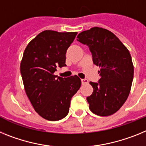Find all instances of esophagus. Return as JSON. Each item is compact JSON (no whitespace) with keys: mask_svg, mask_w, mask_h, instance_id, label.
Instances as JSON below:
<instances>
[{"mask_svg":"<svg viewBox=\"0 0 146 146\" xmlns=\"http://www.w3.org/2000/svg\"><path fill=\"white\" fill-rule=\"evenodd\" d=\"M87 83H88V80H87V78H83V79H82V84H87Z\"/></svg>","mask_w":146,"mask_h":146,"instance_id":"esophagus-1","label":"esophagus"}]
</instances>
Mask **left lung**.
Returning <instances> with one entry per match:
<instances>
[{"mask_svg": "<svg viewBox=\"0 0 146 146\" xmlns=\"http://www.w3.org/2000/svg\"><path fill=\"white\" fill-rule=\"evenodd\" d=\"M77 41L88 46L92 62L101 68L100 79L90 84L93 92L87 98L89 108L99 116L115 113L126 102L134 77L129 50L113 33L94 27L81 32Z\"/></svg>", "mask_w": 146, "mask_h": 146, "instance_id": "1", "label": "left lung"}]
</instances>
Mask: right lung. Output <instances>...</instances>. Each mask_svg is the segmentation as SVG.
Masks as SVG:
<instances>
[{
	"mask_svg": "<svg viewBox=\"0 0 146 146\" xmlns=\"http://www.w3.org/2000/svg\"><path fill=\"white\" fill-rule=\"evenodd\" d=\"M77 32L46 30L28 44L20 63L24 88L35 111L43 118L59 120L69 112L70 101L81 87L77 76L54 74L66 66V52Z\"/></svg>",
	"mask_w": 146,
	"mask_h": 146,
	"instance_id": "right-lung-1",
	"label": "right lung"
}]
</instances>
